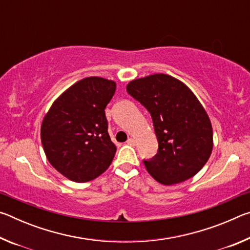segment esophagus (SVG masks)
I'll use <instances>...</instances> for the list:
<instances>
[{
  "label": "esophagus",
  "mask_w": 250,
  "mask_h": 250,
  "mask_svg": "<svg viewBox=\"0 0 250 250\" xmlns=\"http://www.w3.org/2000/svg\"><path fill=\"white\" fill-rule=\"evenodd\" d=\"M126 143H128V145H130V146H134L135 145V141H134L133 138H130L129 140L126 141Z\"/></svg>",
  "instance_id": "1"
}]
</instances>
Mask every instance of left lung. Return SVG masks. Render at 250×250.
Returning a JSON list of instances; mask_svg holds the SVG:
<instances>
[{
  "label": "left lung",
  "mask_w": 250,
  "mask_h": 250,
  "mask_svg": "<svg viewBox=\"0 0 250 250\" xmlns=\"http://www.w3.org/2000/svg\"><path fill=\"white\" fill-rule=\"evenodd\" d=\"M128 94L150 112L159 149L143 161L163 185L177 184L202 170L213 150V129L204 107L181 80L166 74L134 79Z\"/></svg>",
  "instance_id": "left-lung-1"
}]
</instances>
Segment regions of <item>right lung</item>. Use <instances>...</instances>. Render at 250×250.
<instances>
[{
	"mask_svg": "<svg viewBox=\"0 0 250 250\" xmlns=\"http://www.w3.org/2000/svg\"><path fill=\"white\" fill-rule=\"evenodd\" d=\"M116 87L113 80L83 78L62 92L44 117L41 139L46 158L70 181L94 180L112 162L117 147L104 109Z\"/></svg>",
	"mask_w": 250,
	"mask_h": 250,
	"instance_id": "obj_1",
	"label": "right lung"
}]
</instances>
